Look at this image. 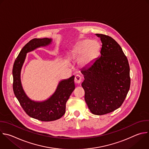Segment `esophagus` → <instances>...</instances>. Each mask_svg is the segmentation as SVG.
Returning <instances> with one entry per match:
<instances>
[{"label": "esophagus", "instance_id": "34e87169", "mask_svg": "<svg viewBox=\"0 0 149 149\" xmlns=\"http://www.w3.org/2000/svg\"><path fill=\"white\" fill-rule=\"evenodd\" d=\"M82 78L80 75H77L75 77V79H74V81L76 84H81V82H82Z\"/></svg>", "mask_w": 149, "mask_h": 149}]
</instances>
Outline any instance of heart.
I'll list each match as a JSON object with an SVG mask.
<instances>
[{
	"label": "heart",
	"instance_id": "heart-1",
	"mask_svg": "<svg viewBox=\"0 0 149 149\" xmlns=\"http://www.w3.org/2000/svg\"><path fill=\"white\" fill-rule=\"evenodd\" d=\"M100 48V44L96 41L84 40L79 42L73 49L72 54L77 57L81 56L79 63L82 66L89 65L95 58Z\"/></svg>",
	"mask_w": 149,
	"mask_h": 149
}]
</instances>
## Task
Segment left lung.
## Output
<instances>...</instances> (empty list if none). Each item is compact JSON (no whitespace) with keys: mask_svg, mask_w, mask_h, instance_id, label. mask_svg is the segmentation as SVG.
<instances>
[{"mask_svg":"<svg viewBox=\"0 0 149 149\" xmlns=\"http://www.w3.org/2000/svg\"><path fill=\"white\" fill-rule=\"evenodd\" d=\"M102 43L101 56L81 70L85 100L91 112L109 113L123 103L130 85V67L121 47L111 37L96 34Z\"/></svg>","mask_w":149,"mask_h":149,"instance_id":"1","label":"left lung"}]
</instances>
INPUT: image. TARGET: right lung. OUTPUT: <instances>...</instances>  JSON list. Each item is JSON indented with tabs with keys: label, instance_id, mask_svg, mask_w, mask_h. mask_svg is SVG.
<instances>
[{
	"label": "right lung",
	"instance_id": "right-lung-1",
	"mask_svg": "<svg viewBox=\"0 0 149 149\" xmlns=\"http://www.w3.org/2000/svg\"><path fill=\"white\" fill-rule=\"evenodd\" d=\"M52 38H33L22 49L13 67L14 93L25 112L31 118L49 122L61 118L65 113L66 102L75 89L74 76L61 81L55 92L48 100L42 102L31 100L25 93L21 83L20 73L26 54L38 47L51 44Z\"/></svg>",
	"mask_w": 149,
	"mask_h": 149
}]
</instances>
